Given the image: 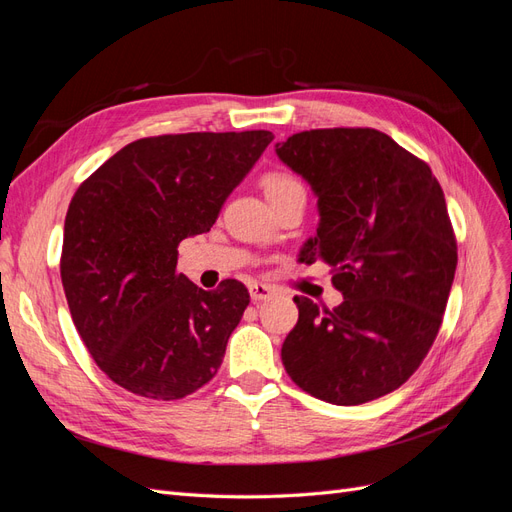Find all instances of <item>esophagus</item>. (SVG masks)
I'll use <instances>...</instances> for the list:
<instances>
[{"label":"esophagus","instance_id":"1","mask_svg":"<svg viewBox=\"0 0 512 512\" xmlns=\"http://www.w3.org/2000/svg\"><path fill=\"white\" fill-rule=\"evenodd\" d=\"M250 297L254 303H262V301H269L275 297V290L271 286L265 284H252L250 286Z\"/></svg>","mask_w":512,"mask_h":512}]
</instances>
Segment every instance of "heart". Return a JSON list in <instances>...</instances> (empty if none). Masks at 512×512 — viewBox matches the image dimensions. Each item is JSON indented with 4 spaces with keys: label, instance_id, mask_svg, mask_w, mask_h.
<instances>
[{
    "label": "heart",
    "instance_id": "1",
    "mask_svg": "<svg viewBox=\"0 0 512 512\" xmlns=\"http://www.w3.org/2000/svg\"><path fill=\"white\" fill-rule=\"evenodd\" d=\"M260 185H262V192H265L269 203L271 200H280V198L303 192V185L286 173H269L262 177Z\"/></svg>",
    "mask_w": 512,
    "mask_h": 512
}]
</instances>
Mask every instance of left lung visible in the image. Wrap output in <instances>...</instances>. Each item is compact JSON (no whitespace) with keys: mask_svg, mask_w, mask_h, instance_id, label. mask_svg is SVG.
Wrapping results in <instances>:
<instances>
[{"mask_svg":"<svg viewBox=\"0 0 512 512\" xmlns=\"http://www.w3.org/2000/svg\"><path fill=\"white\" fill-rule=\"evenodd\" d=\"M275 153L318 198L299 260L335 269L333 312L294 297L282 346L294 384L337 406L399 389L438 335L457 267L444 192L431 168L371 128L292 134Z\"/></svg>","mask_w":512,"mask_h":512,"instance_id":"left-lung-1","label":"left lung"}]
</instances>
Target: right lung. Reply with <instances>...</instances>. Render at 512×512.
<instances>
[{"mask_svg": "<svg viewBox=\"0 0 512 512\" xmlns=\"http://www.w3.org/2000/svg\"><path fill=\"white\" fill-rule=\"evenodd\" d=\"M271 141L267 130L141 138L76 190L61 284L89 354L123 389L181 399L222 365L250 294L237 280L198 288L177 273V245L211 230Z\"/></svg>", "mask_w": 512, "mask_h": 512, "instance_id": "right-lung-1", "label": "right lung"}]
</instances>
